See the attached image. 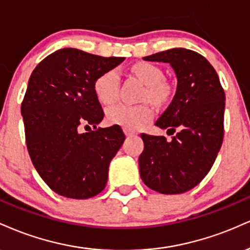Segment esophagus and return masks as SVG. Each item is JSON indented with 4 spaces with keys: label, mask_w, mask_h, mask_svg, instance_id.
Returning a JSON list of instances; mask_svg holds the SVG:
<instances>
[{
    "label": "esophagus",
    "mask_w": 250,
    "mask_h": 250,
    "mask_svg": "<svg viewBox=\"0 0 250 250\" xmlns=\"http://www.w3.org/2000/svg\"><path fill=\"white\" fill-rule=\"evenodd\" d=\"M124 133L126 134L127 137H131V136H136V132L134 131H131V130H127V128H124Z\"/></svg>",
    "instance_id": "esophagus-1"
}]
</instances>
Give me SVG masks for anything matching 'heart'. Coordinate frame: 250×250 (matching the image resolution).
Returning a JSON list of instances; mask_svg holds the SVG:
<instances>
[{"mask_svg":"<svg viewBox=\"0 0 250 250\" xmlns=\"http://www.w3.org/2000/svg\"><path fill=\"white\" fill-rule=\"evenodd\" d=\"M132 70L145 84L143 101H149L155 105H161L168 101L172 95V85L164 79V72L159 66L148 62H139L134 64ZM93 90L103 104L108 105L116 102L119 90L118 70L110 69L99 75L93 83ZM153 108L148 104H117L107 108L106 118L110 124L133 131L149 122L153 118Z\"/></svg>","mask_w":250,"mask_h":250,"instance_id":"obj_1","label":"heart"}]
</instances>
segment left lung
Masks as SVG:
<instances>
[{
	"instance_id": "1",
	"label": "left lung",
	"mask_w": 250,
	"mask_h": 250,
	"mask_svg": "<svg viewBox=\"0 0 250 250\" xmlns=\"http://www.w3.org/2000/svg\"><path fill=\"white\" fill-rule=\"evenodd\" d=\"M169 63L178 85L173 101L155 122L172 134L142 133L139 171L146 186L163 194H181L195 187L212 168L224 140L225 91L214 67L193 50L174 48L144 57Z\"/></svg>"
}]
</instances>
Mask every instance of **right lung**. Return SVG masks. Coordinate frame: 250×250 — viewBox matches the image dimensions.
<instances>
[{"label": "right lung", "mask_w": 250, "mask_h": 250, "mask_svg": "<svg viewBox=\"0 0 250 250\" xmlns=\"http://www.w3.org/2000/svg\"><path fill=\"white\" fill-rule=\"evenodd\" d=\"M124 60L65 48L44 58L29 78L21 106L26 147L57 194L89 199L106 186L108 165L125 134L118 125L97 128L104 112L93 83ZM82 125L95 130L82 134Z\"/></svg>", "instance_id": "add662e5"}]
</instances>
